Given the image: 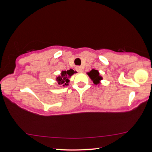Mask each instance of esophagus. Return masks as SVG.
I'll use <instances>...</instances> for the list:
<instances>
[{"label":"esophagus","instance_id":"34e87169","mask_svg":"<svg viewBox=\"0 0 152 152\" xmlns=\"http://www.w3.org/2000/svg\"><path fill=\"white\" fill-rule=\"evenodd\" d=\"M76 69H77V70L79 72H83V68H82L80 66L77 67Z\"/></svg>","mask_w":152,"mask_h":152}]
</instances>
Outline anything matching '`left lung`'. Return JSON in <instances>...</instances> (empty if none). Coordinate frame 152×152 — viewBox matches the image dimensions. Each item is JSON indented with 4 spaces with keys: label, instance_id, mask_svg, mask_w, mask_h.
Instances as JSON below:
<instances>
[{
    "label": "left lung",
    "instance_id": "1",
    "mask_svg": "<svg viewBox=\"0 0 152 152\" xmlns=\"http://www.w3.org/2000/svg\"><path fill=\"white\" fill-rule=\"evenodd\" d=\"M88 75L90 76V78L92 79V80L93 81L94 84H97L99 83V82L101 80H102V77L99 76V72L96 70H92L90 72L87 73Z\"/></svg>",
    "mask_w": 152,
    "mask_h": 152
}]
</instances>
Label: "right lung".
<instances>
[{
	"label": "right lung",
	"instance_id": "right-lung-1",
	"mask_svg": "<svg viewBox=\"0 0 152 152\" xmlns=\"http://www.w3.org/2000/svg\"><path fill=\"white\" fill-rule=\"evenodd\" d=\"M76 72H74L73 70H72V69L67 71H62L61 73V76L56 78V80L58 81L59 84H63V86L68 85V78L72 75L73 74Z\"/></svg>",
	"mask_w": 152,
	"mask_h": 152
}]
</instances>
